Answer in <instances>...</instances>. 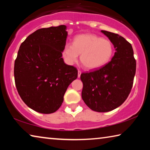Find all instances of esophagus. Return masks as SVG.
<instances>
[{
	"label": "esophagus",
	"mask_w": 150,
	"mask_h": 150,
	"mask_svg": "<svg viewBox=\"0 0 150 150\" xmlns=\"http://www.w3.org/2000/svg\"><path fill=\"white\" fill-rule=\"evenodd\" d=\"M81 74V71L79 70V71H78V77H79V78L80 77Z\"/></svg>",
	"instance_id": "obj_1"
}]
</instances>
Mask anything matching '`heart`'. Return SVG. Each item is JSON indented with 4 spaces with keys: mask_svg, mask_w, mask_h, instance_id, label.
Returning a JSON list of instances; mask_svg holds the SVG:
<instances>
[{
    "mask_svg": "<svg viewBox=\"0 0 150 150\" xmlns=\"http://www.w3.org/2000/svg\"><path fill=\"white\" fill-rule=\"evenodd\" d=\"M113 45L108 40L93 34L77 35L73 45L67 44L63 50L66 62H77L79 55L83 66L88 70L100 69L110 62L113 55Z\"/></svg>",
    "mask_w": 150,
    "mask_h": 150,
    "instance_id": "obj_1",
    "label": "heart"
}]
</instances>
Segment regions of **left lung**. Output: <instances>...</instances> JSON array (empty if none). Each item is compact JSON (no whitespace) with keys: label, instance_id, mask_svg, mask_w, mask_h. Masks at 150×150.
I'll return each mask as SVG.
<instances>
[{"label":"left lung","instance_id":"left-lung-1","mask_svg":"<svg viewBox=\"0 0 150 150\" xmlns=\"http://www.w3.org/2000/svg\"><path fill=\"white\" fill-rule=\"evenodd\" d=\"M112 43L116 52L111 61L100 69L81 75L82 98L91 110L105 112L122 104L130 94L136 62L132 45L121 35L101 30Z\"/></svg>","mask_w":150,"mask_h":150}]
</instances>
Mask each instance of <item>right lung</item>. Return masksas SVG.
Masks as SVG:
<instances>
[{
  "instance_id": "obj_1",
  "label": "right lung",
  "mask_w": 150,
  "mask_h": 150,
  "mask_svg": "<svg viewBox=\"0 0 150 150\" xmlns=\"http://www.w3.org/2000/svg\"><path fill=\"white\" fill-rule=\"evenodd\" d=\"M66 28L61 25L38 30L22 43L18 52L14 69L18 93L38 112L57 110L68 86L77 78V69L62 58Z\"/></svg>"
}]
</instances>
